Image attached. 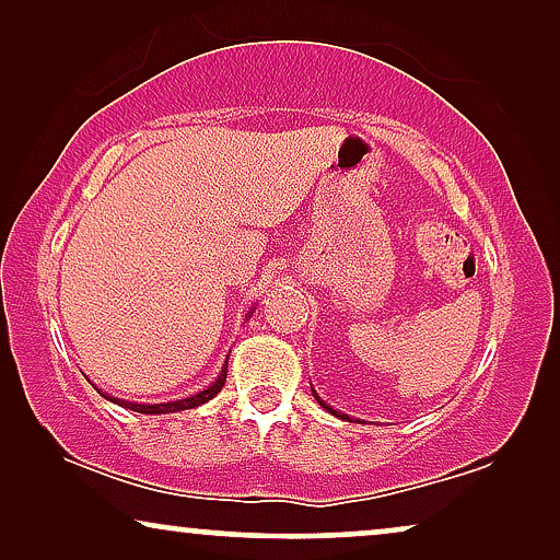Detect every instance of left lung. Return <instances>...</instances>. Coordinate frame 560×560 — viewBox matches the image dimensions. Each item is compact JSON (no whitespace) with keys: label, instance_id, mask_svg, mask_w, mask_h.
I'll list each match as a JSON object with an SVG mask.
<instances>
[{"label":"left lung","instance_id":"left-lung-1","mask_svg":"<svg viewBox=\"0 0 560 560\" xmlns=\"http://www.w3.org/2000/svg\"><path fill=\"white\" fill-rule=\"evenodd\" d=\"M313 397H316V400H318V405H320V408H324V410H328V412H331V416H336V418H341V420H347V416H343V412H339V410H334V408H331V405H326L324 400H320V397H318L316 393H313Z\"/></svg>","mask_w":560,"mask_h":560}]
</instances>
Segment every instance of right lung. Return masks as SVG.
Instances as JSON below:
<instances>
[{"instance_id":"add662e5","label":"right lung","mask_w":560,"mask_h":560,"mask_svg":"<svg viewBox=\"0 0 560 560\" xmlns=\"http://www.w3.org/2000/svg\"><path fill=\"white\" fill-rule=\"evenodd\" d=\"M247 316H252V311L247 313ZM226 362H229V359H226ZM226 362H224V366H221V374L217 377V382H213V385H209L206 389H201V393H196V395H190V397H183V400H173V402H155V405H150V402H127V400H117V397L104 395L102 389H98V393H102V395L106 397V400H112V402L121 405V408L135 410V412H148V416H163V412L190 410V408H198V405L209 402L213 395H219V393H221V387H224V382H226Z\"/></svg>"}]
</instances>
